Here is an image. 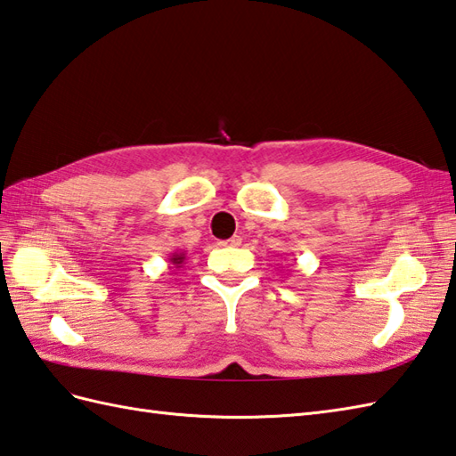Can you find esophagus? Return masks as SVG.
<instances>
[{"label": "esophagus", "instance_id": "1", "mask_svg": "<svg viewBox=\"0 0 456 456\" xmlns=\"http://www.w3.org/2000/svg\"><path fill=\"white\" fill-rule=\"evenodd\" d=\"M240 242H242L240 235H235V237H231L229 240H221V242H219V245H221V247H239V245H240Z\"/></svg>", "mask_w": 456, "mask_h": 456}]
</instances>
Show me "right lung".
<instances>
[{
	"instance_id": "right-lung-1",
	"label": "right lung",
	"mask_w": 456,
	"mask_h": 456,
	"mask_svg": "<svg viewBox=\"0 0 456 456\" xmlns=\"http://www.w3.org/2000/svg\"><path fill=\"white\" fill-rule=\"evenodd\" d=\"M186 260V254L184 252H173L171 254V256H168V262H171L173 264V266H168V268H180V266H183V262Z\"/></svg>"
}]
</instances>
